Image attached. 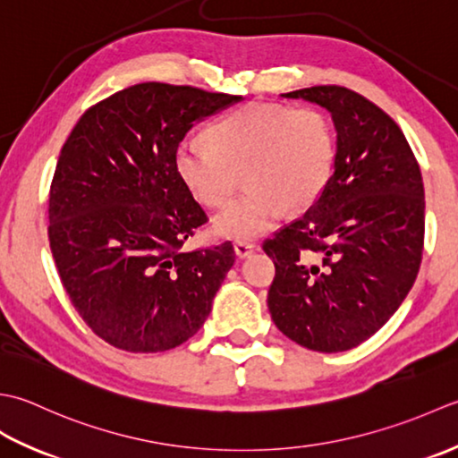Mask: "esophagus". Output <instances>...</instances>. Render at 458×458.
<instances>
[{
  "mask_svg": "<svg viewBox=\"0 0 458 458\" xmlns=\"http://www.w3.org/2000/svg\"><path fill=\"white\" fill-rule=\"evenodd\" d=\"M233 249H235V255L239 257V259H247V257H250L255 253V245L253 242H247V241H237L235 245H233Z\"/></svg>",
  "mask_w": 458,
  "mask_h": 458,
  "instance_id": "obj_1",
  "label": "esophagus"
}]
</instances>
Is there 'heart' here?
<instances>
[{"label":"heart","mask_w":458,"mask_h":458,"mask_svg":"<svg viewBox=\"0 0 458 458\" xmlns=\"http://www.w3.org/2000/svg\"><path fill=\"white\" fill-rule=\"evenodd\" d=\"M209 142L188 136L175 148L174 167L193 199L219 208L235 190L247 191L213 221L217 235L255 239L288 209L310 205L328 183L335 157L334 132L320 110L250 102L221 116Z\"/></svg>","instance_id":"b5f03b06"}]
</instances>
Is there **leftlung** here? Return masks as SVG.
Instances as JSON below:
<instances>
[{"label":"left lung","mask_w":458,"mask_h":458,"mask_svg":"<svg viewBox=\"0 0 458 458\" xmlns=\"http://www.w3.org/2000/svg\"><path fill=\"white\" fill-rule=\"evenodd\" d=\"M330 112L332 175L301 219L265 242L268 310L286 338L334 353L376 334L411 291L425 235L415 156L384 110L344 87L286 92Z\"/></svg>","instance_id":"obj_1"}]
</instances>
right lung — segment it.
<instances>
[{
    "mask_svg": "<svg viewBox=\"0 0 458 458\" xmlns=\"http://www.w3.org/2000/svg\"><path fill=\"white\" fill-rule=\"evenodd\" d=\"M239 100L140 82L89 108L64 142L49 198L51 253L71 302L110 346L165 352L208 320L235 250L182 249L208 216L174 154L193 124Z\"/></svg>",
    "mask_w": 458,
    "mask_h": 458,
    "instance_id": "right-lung-1",
    "label": "right lung"
}]
</instances>
